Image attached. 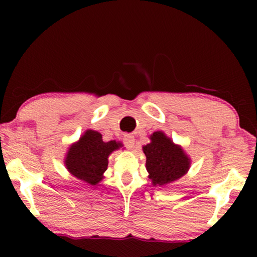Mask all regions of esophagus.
<instances>
[{
    "label": "esophagus",
    "mask_w": 257,
    "mask_h": 257,
    "mask_svg": "<svg viewBox=\"0 0 257 257\" xmlns=\"http://www.w3.org/2000/svg\"><path fill=\"white\" fill-rule=\"evenodd\" d=\"M123 143H124V145H125V147H127V149L133 150L134 146H135V137L133 136V135H129V134L124 135Z\"/></svg>",
    "instance_id": "34e87169"
}]
</instances>
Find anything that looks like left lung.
Listing matches in <instances>:
<instances>
[{"mask_svg":"<svg viewBox=\"0 0 257 257\" xmlns=\"http://www.w3.org/2000/svg\"><path fill=\"white\" fill-rule=\"evenodd\" d=\"M151 143L143 146L146 156V170L152 185L167 186L179 180L188 172L191 160L180 145H177L163 132L150 136Z\"/></svg>","mask_w":257,"mask_h":257,"instance_id":"left-lung-1","label":"left lung"}]
</instances>
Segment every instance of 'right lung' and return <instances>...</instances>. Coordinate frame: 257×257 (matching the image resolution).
<instances>
[{
	"instance_id": "obj_1",
	"label": "right lung",
	"mask_w": 257,
	"mask_h": 257,
	"mask_svg": "<svg viewBox=\"0 0 257 257\" xmlns=\"http://www.w3.org/2000/svg\"><path fill=\"white\" fill-rule=\"evenodd\" d=\"M122 146L120 142H104L96 130L87 129L77 142L69 146L64 165L77 179L89 186H97L107 169L108 156Z\"/></svg>"
}]
</instances>
